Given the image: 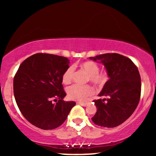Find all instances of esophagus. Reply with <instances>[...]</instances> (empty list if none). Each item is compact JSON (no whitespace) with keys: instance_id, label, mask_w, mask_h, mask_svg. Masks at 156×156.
Listing matches in <instances>:
<instances>
[{"instance_id":"34e87169","label":"esophagus","mask_w":156,"mask_h":156,"mask_svg":"<svg viewBox=\"0 0 156 156\" xmlns=\"http://www.w3.org/2000/svg\"><path fill=\"white\" fill-rule=\"evenodd\" d=\"M77 103L80 105H83V106H87V104H88L87 103H84V102H77Z\"/></svg>"}]
</instances>
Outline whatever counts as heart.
Returning a JSON list of instances; mask_svg holds the SVG:
<instances>
[{
    "mask_svg": "<svg viewBox=\"0 0 156 156\" xmlns=\"http://www.w3.org/2000/svg\"><path fill=\"white\" fill-rule=\"evenodd\" d=\"M80 66L89 75L88 80L92 82L97 87H103L108 81V73L107 71L99 72L100 67L95 62L88 61L81 63ZM74 71L75 68L73 66H69L64 71L62 75V82L64 84H68L72 81ZM93 93L94 89L91 85L80 86L78 84H73L67 89L68 98L74 101H83L87 97L92 95Z\"/></svg>",
    "mask_w": 156,
    "mask_h": 156,
    "instance_id": "b5f03b06",
    "label": "heart"
}]
</instances>
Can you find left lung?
I'll use <instances>...</instances> for the list:
<instances>
[{
    "mask_svg": "<svg viewBox=\"0 0 156 156\" xmlns=\"http://www.w3.org/2000/svg\"><path fill=\"white\" fill-rule=\"evenodd\" d=\"M89 58L100 61L109 74L108 81L99 94L108 98L94 100L98 110L92 120L99 126L117 127L131 116L139 103L141 85L138 68L129 58L118 53Z\"/></svg>",
    "mask_w": 156,
    "mask_h": 156,
    "instance_id": "left-lung-1",
    "label": "left lung"
}]
</instances>
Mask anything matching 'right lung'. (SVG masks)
Listing matches in <instances>:
<instances>
[{
	"mask_svg": "<svg viewBox=\"0 0 156 156\" xmlns=\"http://www.w3.org/2000/svg\"><path fill=\"white\" fill-rule=\"evenodd\" d=\"M69 60L60 55L36 53L23 61L13 81L17 106L26 119L37 128L52 130L59 127L76 105L64 101L66 96L62 75ZM58 102L53 104L52 101Z\"/></svg>",
	"mask_w": 156,
	"mask_h": 156,
	"instance_id": "1",
	"label": "right lung"
}]
</instances>
